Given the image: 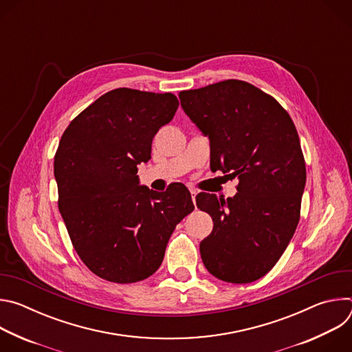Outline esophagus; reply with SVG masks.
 I'll return each mask as SVG.
<instances>
[{
	"label": "esophagus",
	"instance_id": "34e87169",
	"mask_svg": "<svg viewBox=\"0 0 352 352\" xmlns=\"http://www.w3.org/2000/svg\"><path fill=\"white\" fill-rule=\"evenodd\" d=\"M189 192H190V195H192V200H193V204H195V197H196V195H197V190L193 189V188H190Z\"/></svg>",
	"mask_w": 352,
	"mask_h": 352
}]
</instances>
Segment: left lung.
<instances>
[{
	"label": "left lung",
	"instance_id": "1",
	"mask_svg": "<svg viewBox=\"0 0 352 352\" xmlns=\"http://www.w3.org/2000/svg\"><path fill=\"white\" fill-rule=\"evenodd\" d=\"M190 121L209 136L210 168L238 177L234 197L199 193L213 219L200 256L214 277L252 283L278 262L299 221L307 168L295 125L276 98L228 79L179 91Z\"/></svg>",
	"mask_w": 352,
	"mask_h": 352
}]
</instances>
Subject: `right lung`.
Returning <instances> with one entry per match:
<instances>
[{"instance_id": "obj_1", "label": "right lung", "mask_w": 352, "mask_h": 352, "mask_svg": "<svg viewBox=\"0 0 352 352\" xmlns=\"http://www.w3.org/2000/svg\"><path fill=\"white\" fill-rule=\"evenodd\" d=\"M178 106L173 93L114 89L61 136L54 157L58 209L82 262L107 281L152 276L175 226L195 209L186 188L160 193L139 185L136 175Z\"/></svg>"}]
</instances>
